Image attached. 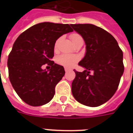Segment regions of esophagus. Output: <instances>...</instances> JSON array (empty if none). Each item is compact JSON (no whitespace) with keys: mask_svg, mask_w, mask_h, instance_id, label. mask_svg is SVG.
Instances as JSON below:
<instances>
[{"mask_svg":"<svg viewBox=\"0 0 133 133\" xmlns=\"http://www.w3.org/2000/svg\"><path fill=\"white\" fill-rule=\"evenodd\" d=\"M69 70V69L68 68H65V72H68V71Z\"/></svg>","mask_w":133,"mask_h":133,"instance_id":"1","label":"esophagus"}]
</instances>
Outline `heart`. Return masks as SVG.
Masks as SVG:
<instances>
[{"instance_id":"1","label":"heart","mask_w":133,"mask_h":133,"mask_svg":"<svg viewBox=\"0 0 133 133\" xmlns=\"http://www.w3.org/2000/svg\"><path fill=\"white\" fill-rule=\"evenodd\" d=\"M70 38L72 39V41L75 44L77 41L81 38V36L78 34H72L70 35ZM60 38H58L56 41V42L54 43V50H57L59 43ZM79 60V56L75 54H61L58 56V62L61 65H62L63 66L66 68H72L75 65V63Z\"/></svg>"}]
</instances>
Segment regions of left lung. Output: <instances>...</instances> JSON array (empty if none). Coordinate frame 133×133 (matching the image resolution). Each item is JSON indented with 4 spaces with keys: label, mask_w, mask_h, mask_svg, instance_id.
<instances>
[{
    "label": "left lung",
    "mask_w": 133,
    "mask_h": 133,
    "mask_svg": "<svg viewBox=\"0 0 133 133\" xmlns=\"http://www.w3.org/2000/svg\"><path fill=\"white\" fill-rule=\"evenodd\" d=\"M83 37L85 56L79 65L85 68L72 83L73 97L81 104L97 107L108 101L117 90L124 70L123 52L111 34L92 24H71ZM92 74H90V72Z\"/></svg>",
    "instance_id": "left-lung-1"
}]
</instances>
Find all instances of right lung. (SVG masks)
Here are the masks:
<instances>
[{"mask_svg": "<svg viewBox=\"0 0 133 133\" xmlns=\"http://www.w3.org/2000/svg\"><path fill=\"white\" fill-rule=\"evenodd\" d=\"M73 30L68 24L44 22L32 26L16 38L7 60L9 81L21 99L32 106L50 102L62 79V65L51 61L54 43ZM47 64L49 71L42 69Z\"/></svg>", "mask_w": 133, "mask_h": 133, "instance_id": "obj_1", "label": "right lung"}]
</instances>
